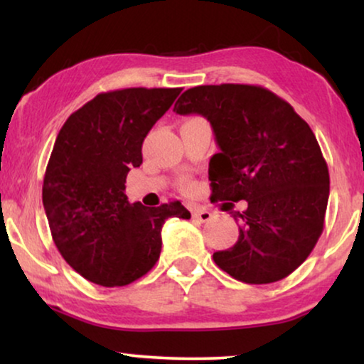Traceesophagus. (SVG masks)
I'll use <instances>...</instances> for the list:
<instances>
[{"label": "esophagus", "mask_w": 364, "mask_h": 364, "mask_svg": "<svg viewBox=\"0 0 364 364\" xmlns=\"http://www.w3.org/2000/svg\"><path fill=\"white\" fill-rule=\"evenodd\" d=\"M192 217L198 222H208V220H212V212L203 210V208H193Z\"/></svg>", "instance_id": "34e87169"}]
</instances>
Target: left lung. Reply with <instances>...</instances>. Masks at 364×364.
Returning <instances> with one entry per match:
<instances>
[{"mask_svg":"<svg viewBox=\"0 0 364 364\" xmlns=\"http://www.w3.org/2000/svg\"><path fill=\"white\" fill-rule=\"evenodd\" d=\"M173 112L200 114L213 129L212 202L248 203L245 212H232L240 233L232 248L213 253L217 265L252 285L295 272L321 235L330 196L328 166L310 126L277 94L248 84L187 89Z\"/></svg>","mask_w":364,"mask_h":364,"instance_id":"8db88e82","label":"left lung"}]
</instances>
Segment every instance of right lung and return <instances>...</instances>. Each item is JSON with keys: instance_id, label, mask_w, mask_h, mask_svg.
I'll use <instances>...</instances> for the list:
<instances>
[{"instance_id": "1", "label": "right lung", "mask_w": 364, "mask_h": 364, "mask_svg": "<svg viewBox=\"0 0 364 364\" xmlns=\"http://www.w3.org/2000/svg\"><path fill=\"white\" fill-rule=\"evenodd\" d=\"M181 87H129L97 94L59 131L43 183V205L64 260L86 280L124 287L161 255L164 222L191 218L181 202L127 200L126 177L142 164V142Z\"/></svg>"}]
</instances>
